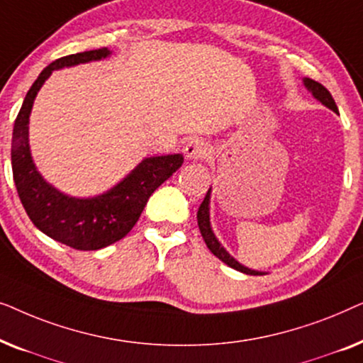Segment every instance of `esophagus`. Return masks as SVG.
<instances>
[{
	"instance_id": "esophagus-1",
	"label": "esophagus",
	"mask_w": 363,
	"mask_h": 363,
	"mask_svg": "<svg viewBox=\"0 0 363 363\" xmlns=\"http://www.w3.org/2000/svg\"><path fill=\"white\" fill-rule=\"evenodd\" d=\"M210 155V147L200 138H193L185 145V157L188 160H203Z\"/></svg>"
}]
</instances>
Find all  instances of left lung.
<instances>
[{"instance_id": "obj_1", "label": "left lung", "mask_w": 363, "mask_h": 363, "mask_svg": "<svg viewBox=\"0 0 363 363\" xmlns=\"http://www.w3.org/2000/svg\"><path fill=\"white\" fill-rule=\"evenodd\" d=\"M302 82H304V86L307 91H309L314 99H317L322 106H325L327 108H330V111L334 112H339V108L335 106V101L332 99L330 92L327 91V89L322 86V84L312 81L309 77H304L302 79ZM210 198H211V188L208 190L205 200L198 208V215H196V220H198V226H200V231H201V236L203 240H205L208 250H210L213 255H215L218 259H221L225 264H228L233 269L240 271V272H245V274H250V276H262L264 272H259V271H255V269H250V267L242 266L241 262H238L235 257H233L230 252H228L225 247L221 246V242L216 240L215 233L211 230V223H210Z\"/></svg>"}]
</instances>
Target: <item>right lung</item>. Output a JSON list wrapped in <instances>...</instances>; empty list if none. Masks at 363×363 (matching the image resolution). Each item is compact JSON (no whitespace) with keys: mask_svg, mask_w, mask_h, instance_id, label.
<instances>
[{"mask_svg":"<svg viewBox=\"0 0 363 363\" xmlns=\"http://www.w3.org/2000/svg\"><path fill=\"white\" fill-rule=\"evenodd\" d=\"M111 54L102 48L71 54L49 64L28 91L13 128V178L29 220L54 241L79 251H96L122 240L135 226L152 193L183 163L182 153L147 157L116 186L91 198L69 196L38 172L29 148V116L39 89L52 71L101 61Z\"/></svg>","mask_w":363,"mask_h":363,"instance_id":"1","label":"right lung"}]
</instances>
